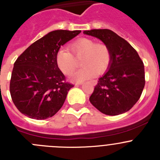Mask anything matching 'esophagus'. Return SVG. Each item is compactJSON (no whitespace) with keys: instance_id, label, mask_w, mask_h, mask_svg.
Wrapping results in <instances>:
<instances>
[{"instance_id":"obj_1","label":"esophagus","mask_w":160,"mask_h":160,"mask_svg":"<svg viewBox=\"0 0 160 160\" xmlns=\"http://www.w3.org/2000/svg\"><path fill=\"white\" fill-rule=\"evenodd\" d=\"M91 84H92V86H95V85L97 84V81H93L92 82H91Z\"/></svg>"}]
</instances>
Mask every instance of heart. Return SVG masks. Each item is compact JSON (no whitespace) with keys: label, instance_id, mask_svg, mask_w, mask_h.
I'll return each mask as SVG.
<instances>
[{"label":"heart","instance_id":"heart-1","mask_svg":"<svg viewBox=\"0 0 160 160\" xmlns=\"http://www.w3.org/2000/svg\"><path fill=\"white\" fill-rule=\"evenodd\" d=\"M69 50L59 49L56 53V64L65 75H71L78 66L77 59L82 58V70L73 76V80L83 82L102 74L111 63V52L105 44L97 43L90 38H80L70 46ZM74 57H76L74 58Z\"/></svg>","mask_w":160,"mask_h":160}]
</instances>
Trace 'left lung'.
Returning <instances> with one entry per match:
<instances>
[{
  "label": "left lung",
  "instance_id": "left-lung-1",
  "mask_svg": "<svg viewBox=\"0 0 160 160\" xmlns=\"http://www.w3.org/2000/svg\"><path fill=\"white\" fill-rule=\"evenodd\" d=\"M83 32L100 39L111 52L109 70L98 79L90 102L107 115L127 112L139 99L145 86L142 61L125 39L110 29H91Z\"/></svg>",
  "mask_w": 160,
  "mask_h": 160
}]
</instances>
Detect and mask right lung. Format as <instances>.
I'll use <instances>...</instances> for the list:
<instances>
[{
	"label": "right lung",
	"mask_w": 160,
	"mask_h": 160,
	"mask_svg": "<svg viewBox=\"0 0 160 160\" xmlns=\"http://www.w3.org/2000/svg\"><path fill=\"white\" fill-rule=\"evenodd\" d=\"M81 30H54L29 46L14 62L9 90L18 111L34 119L53 116L73 87L56 64V53Z\"/></svg>",
	"instance_id": "right-lung-1"
}]
</instances>
